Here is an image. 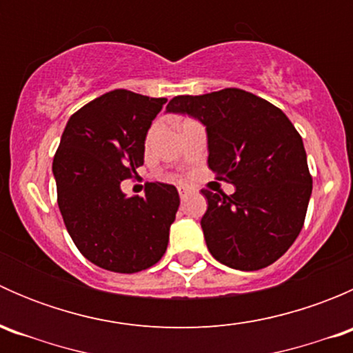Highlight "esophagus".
Returning a JSON list of instances; mask_svg holds the SVG:
<instances>
[{"label":"esophagus","instance_id":"obj_1","mask_svg":"<svg viewBox=\"0 0 353 353\" xmlns=\"http://www.w3.org/2000/svg\"><path fill=\"white\" fill-rule=\"evenodd\" d=\"M177 191H179V196H181V199H184V198H186L188 194L194 193V190H193V188H190V186H179V188H177Z\"/></svg>","mask_w":353,"mask_h":353}]
</instances>
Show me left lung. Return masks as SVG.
<instances>
[{
  "label": "left lung",
  "instance_id": "8db88e82",
  "mask_svg": "<svg viewBox=\"0 0 353 353\" xmlns=\"http://www.w3.org/2000/svg\"><path fill=\"white\" fill-rule=\"evenodd\" d=\"M165 112L206 130L208 167L232 194L203 190L206 248L216 261L252 272L275 263L304 225L312 179L301 134L279 108L239 88L179 95Z\"/></svg>",
  "mask_w": 353,
  "mask_h": 353
}]
</instances>
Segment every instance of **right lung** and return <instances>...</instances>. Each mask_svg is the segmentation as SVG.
I'll return each mask as SVG.
<instances>
[{
	"mask_svg": "<svg viewBox=\"0 0 353 353\" xmlns=\"http://www.w3.org/2000/svg\"><path fill=\"white\" fill-rule=\"evenodd\" d=\"M167 99L114 90L68 121L52 162L58 206L78 251L101 268L137 273L163 256L179 208L172 184L150 183L145 196L121 191L143 165L145 140Z\"/></svg>",
	"mask_w": 353,
	"mask_h": 353,
	"instance_id": "1",
	"label": "right lung"
}]
</instances>
